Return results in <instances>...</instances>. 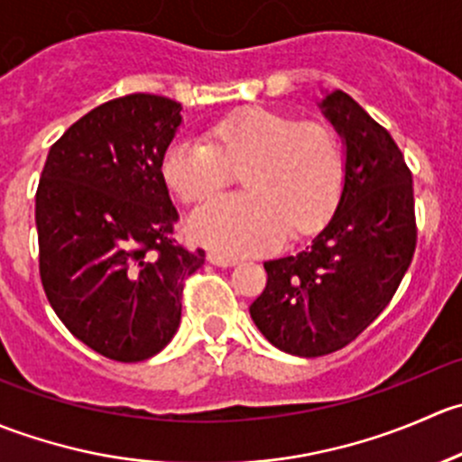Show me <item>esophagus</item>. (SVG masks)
I'll return each mask as SVG.
<instances>
[{
	"label": "esophagus",
	"mask_w": 462,
	"mask_h": 462,
	"mask_svg": "<svg viewBox=\"0 0 462 462\" xmlns=\"http://www.w3.org/2000/svg\"><path fill=\"white\" fill-rule=\"evenodd\" d=\"M208 261L209 263L218 265V268H232V265H236V259L226 257V254H218V253H209Z\"/></svg>",
	"instance_id": "obj_1"
}]
</instances>
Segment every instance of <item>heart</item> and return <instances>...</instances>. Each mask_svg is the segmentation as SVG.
Instances as JSON below:
<instances>
[{"label":"heart","mask_w":462,"mask_h":462,"mask_svg":"<svg viewBox=\"0 0 462 462\" xmlns=\"http://www.w3.org/2000/svg\"><path fill=\"white\" fill-rule=\"evenodd\" d=\"M209 143L176 138L161 156L167 189L197 203L241 171V197H218L192 209L185 232L226 257L265 253L283 235L315 232L337 205L344 152L326 125L248 106L218 120Z\"/></svg>","instance_id":"1"}]
</instances>
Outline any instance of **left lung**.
<instances>
[{"label": "left lung", "instance_id": "8db88e82", "mask_svg": "<svg viewBox=\"0 0 462 462\" xmlns=\"http://www.w3.org/2000/svg\"><path fill=\"white\" fill-rule=\"evenodd\" d=\"M319 109L344 144L342 192L310 245L265 261L268 283L250 306L261 335L300 357L353 342L386 309L416 250L411 171L391 134L339 88Z\"/></svg>", "mask_w": 462, "mask_h": 462}]
</instances>
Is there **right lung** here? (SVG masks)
Masks as SVG:
<instances>
[{
	"label": "right lung",
	"mask_w": 462,
	"mask_h": 462,
	"mask_svg": "<svg viewBox=\"0 0 462 462\" xmlns=\"http://www.w3.org/2000/svg\"><path fill=\"white\" fill-rule=\"evenodd\" d=\"M179 102L132 93L82 116L51 147L35 194L40 277L49 304L80 342L141 362L180 324L183 282L205 253L174 241L179 212L161 156L183 116Z\"/></svg>",
	"instance_id": "obj_1"
}]
</instances>
